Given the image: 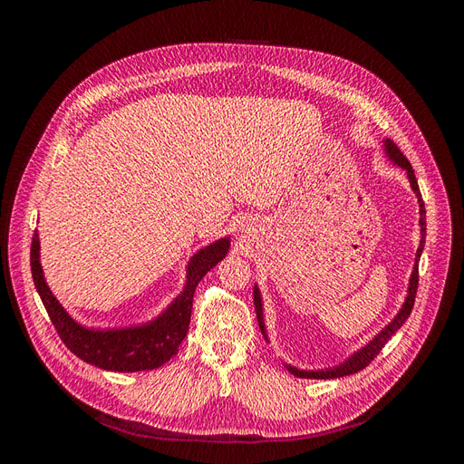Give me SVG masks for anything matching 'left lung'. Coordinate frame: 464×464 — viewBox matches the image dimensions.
<instances>
[{
  "label": "left lung",
  "instance_id": "left-lung-1",
  "mask_svg": "<svg viewBox=\"0 0 464 464\" xmlns=\"http://www.w3.org/2000/svg\"><path fill=\"white\" fill-rule=\"evenodd\" d=\"M385 152L387 157L395 162L397 166H401L402 170H406V176H409V181H411V188L414 189L416 198H418V205H420V232H422V240H420V247L416 251V265H414V271L411 275V283H409V296H406L401 312L397 314V317L392 319L389 325L373 336V341H370L366 346L360 348L358 353H354L353 356H350L348 360H344L343 363H339V366L334 368H325V370H315V372H305V370H298V368H292V366H286L294 375L296 377H307V379H334V377H344V375H353V373H358L360 370H363L368 366V363L382 353V348L387 344V341L391 339L392 334H395L402 325L404 321L409 319L411 312H412V305H414V300H416V290H418V259L420 256H422V249H424V236H426V208H424V201H422V193H420V188H418V181H416V176H414V170L411 162L406 160L404 154L399 150V147L391 141V139H385ZM254 302H256V312H257V321H259V329L263 331V336L266 339V331H265V321H263V305H261V294H259V288L256 286L254 288Z\"/></svg>",
  "mask_w": 464,
  "mask_h": 464
}]
</instances>
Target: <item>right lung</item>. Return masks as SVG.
<instances>
[{
	"label": "right lung",
	"mask_w": 464,
	"mask_h": 464,
	"mask_svg": "<svg viewBox=\"0 0 464 464\" xmlns=\"http://www.w3.org/2000/svg\"><path fill=\"white\" fill-rule=\"evenodd\" d=\"M228 247L230 240L222 237L205 249H199L188 265L184 292L168 305L164 314L139 327L101 331L82 327L72 319L62 304L55 300L44 280L40 265L38 234L33 236L31 244V271L40 300L44 304L55 331L77 358L108 372H143L160 368L178 353V346L186 339L189 329L195 288L199 280L228 254Z\"/></svg>",
	"instance_id": "right-lung-1"
}]
</instances>
